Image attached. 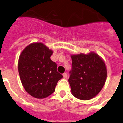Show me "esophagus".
Masks as SVG:
<instances>
[{
  "mask_svg": "<svg viewBox=\"0 0 123 123\" xmlns=\"http://www.w3.org/2000/svg\"><path fill=\"white\" fill-rule=\"evenodd\" d=\"M63 77H64V79H66V78H67V77H68V74L66 73H64L63 74Z\"/></svg>",
  "mask_w": 123,
  "mask_h": 123,
  "instance_id": "34e87169",
  "label": "esophagus"
}]
</instances>
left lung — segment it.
Instances as JSON below:
<instances>
[{"label":"left lung","mask_w":123,"mask_h":123,"mask_svg":"<svg viewBox=\"0 0 123 123\" xmlns=\"http://www.w3.org/2000/svg\"><path fill=\"white\" fill-rule=\"evenodd\" d=\"M71 58L69 82L72 95L82 100L92 99L98 94L105 83L106 66L95 53L72 55Z\"/></svg>","instance_id":"8db88e82"}]
</instances>
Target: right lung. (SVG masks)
I'll use <instances>...</instances> for the list:
<instances>
[{
    "label": "right lung",
    "mask_w": 123,
    "mask_h": 123,
    "mask_svg": "<svg viewBox=\"0 0 123 123\" xmlns=\"http://www.w3.org/2000/svg\"><path fill=\"white\" fill-rule=\"evenodd\" d=\"M53 51L41 43L31 44L19 57L18 72L25 90L32 97L42 99L55 91L62 75L51 59Z\"/></svg>",
    "instance_id": "1"
}]
</instances>
